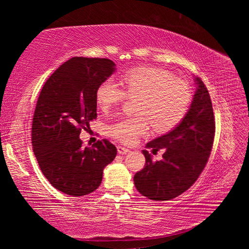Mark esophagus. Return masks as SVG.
I'll use <instances>...</instances> for the list:
<instances>
[{"mask_svg": "<svg viewBox=\"0 0 249 249\" xmlns=\"http://www.w3.org/2000/svg\"><path fill=\"white\" fill-rule=\"evenodd\" d=\"M117 151H119L120 155H126L127 153H129V149L125 148L123 146H117Z\"/></svg>", "mask_w": 249, "mask_h": 249, "instance_id": "esophagus-1", "label": "esophagus"}]
</instances>
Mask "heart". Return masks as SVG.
<instances>
[{"label":"heart","instance_id":"b5f03b06","mask_svg":"<svg viewBox=\"0 0 249 249\" xmlns=\"http://www.w3.org/2000/svg\"><path fill=\"white\" fill-rule=\"evenodd\" d=\"M120 83L107 80L95 92V101L102 111L123 102L126 95L137 98L135 112L138 115L124 117L108 126V134L124 144H133L149 129L157 133L174 129L187 114L192 93L187 82L176 79L166 70L142 67L121 75Z\"/></svg>","mask_w":249,"mask_h":249}]
</instances>
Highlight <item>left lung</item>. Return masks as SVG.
<instances>
[{
	"label": "left lung",
	"instance_id": "obj_1",
	"mask_svg": "<svg viewBox=\"0 0 249 249\" xmlns=\"http://www.w3.org/2000/svg\"><path fill=\"white\" fill-rule=\"evenodd\" d=\"M196 90L183 120L170 132L147 142L146 148L163 149L162 159L153 161L148 150H142L146 163L134 176L138 192L154 201L175 199L199 178L212 150L215 122L209 91L195 77Z\"/></svg>",
	"mask_w": 249,
	"mask_h": 249
}]
</instances>
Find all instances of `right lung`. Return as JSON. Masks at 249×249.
Listing matches in <instances>:
<instances>
[{
    "mask_svg": "<svg viewBox=\"0 0 249 249\" xmlns=\"http://www.w3.org/2000/svg\"><path fill=\"white\" fill-rule=\"evenodd\" d=\"M109 59L73 57L44 84L32 126L35 157L50 184L72 196L93 192L103 170L114 160L116 147L107 140L83 147L81 129L96 119L95 92L115 72Z\"/></svg>",
    "mask_w": 249,
    "mask_h": 249,
    "instance_id": "right-lung-1",
    "label": "right lung"
}]
</instances>
